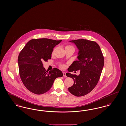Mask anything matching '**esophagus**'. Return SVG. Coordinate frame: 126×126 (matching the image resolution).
Segmentation results:
<instances>
[{
	"mask_svg": "<svg viewBox=\"0 0 126 126\" xmlns=\"http://www.w3.org/2000/svg\"><path fill=\"white\" fill-rule=\"evenodd\" d=\"M63 76H64V77H66V73H65V72H63Z\"/></svg>",
	"mask_w": 126,
	"mask_h": 126,
	"instance_id": "obj_1",
	"label": "esophagus"
}]
</instances>
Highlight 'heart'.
<instances>
[{"instance_id": "b5f03b06", "label": "heart", "mask_w": 126, "mask_h": 126, "mask_svg": "<svg viewBox=\"0 0 126 126\" xmlns=\"http://www.w3.org/2000/svg\"><path fill=\"white\" fill-rule=\"evenodd\" d=\"M65 48V50L70 49H72L73 50H74V47L71 46V45H66ZM54 51H53L52 52V54L54 53ZM59 66H60V67H61V68H62V69H65V68H66V65H65V64H61L59 65Z\"/></svg>"}]
</instances>
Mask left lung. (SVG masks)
I'll return each mask as SVG.
<instances>
[{"label": "left lung", "mask_w": 126, "mask_h": 126, "mask_svg": "<svg viewBox=\"0 0 126 126\" xmlns=\"http://www.w3.org/2000/svg\"><path fill=\"white\" fill-rule=\"evenodd\" d=\"M78 48V61H74L68 68L73 72L79 71L78 76L67 73L66 75L74 79L73 86L68 91L74 96L85 95L96 87L104 66V59L100 46L95 41L87 39L70 40Z\"/></svg>", "instance_id": "1"}]
</instances>
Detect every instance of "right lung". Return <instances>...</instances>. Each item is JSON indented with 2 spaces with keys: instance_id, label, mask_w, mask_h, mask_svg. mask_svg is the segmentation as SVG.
<instances>
[{
  "instance_id": "1",
  "label": "right lung",
  "mask_w": 126,
  "mask_h": 126,
  "mask_svg": "<svg viewBox=\"0 0 126 126\" xmlns=\"http://www.w3.org/2000/svg\"><path fill=\"white\" fill-rule=\"evenodd\" d=\"M62 40L34 39L28 42L18 57L19 74L26 88L36 94L49 91L54 80L63 76L61 70L54 68L49 72L44 68L43 61L52 57L54 47Z\"/></svg>"
}]
</instances>
